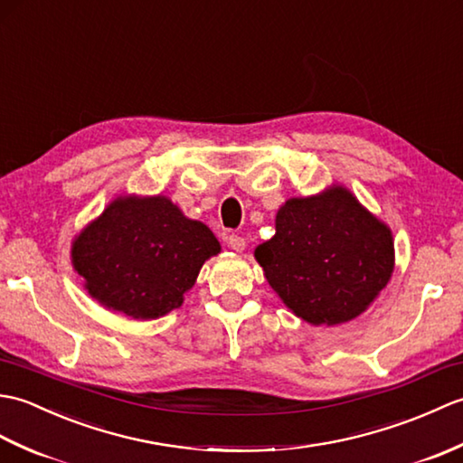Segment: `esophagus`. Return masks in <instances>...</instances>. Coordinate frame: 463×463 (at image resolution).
<instances>
[{"label": "esophagus", "mask_w": 463, "mask_h": 463, "mask_svg": "<svg viewBox=\"0 0 463 463\" xmlns=\"http://www.w3.org/2000/svg\"><path fill=\"white\" fill-rule=\"evenodd\" d=\"M226 244H229V249H232L234 252H242L244 247H247V242H244V239L239 237V234H231V237H226Z\"/></svg>", "instance_id": "esophagus-1"}]
</instances>
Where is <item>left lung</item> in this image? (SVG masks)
<instances>
[{
  "label": "left lung",
  "instance_id": "1",
  "mask_svg": "<svg viewBox=\"0 0 463 463\" xmlns=\"http://www.w3.org/2000/svg\"><path fill=\"white\" fill-rule=\"evenodd\" d=\"M264 279L294 317L312 326L358 318L390 282L396 252L390 226L348 186L292 196L274 219V237L254 249Z\"/></svg>",
  "mask_w": 463,
  "mask_h": 463
}]
</instances>
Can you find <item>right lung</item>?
<instances>
[{"mask_svg": "<svg viewBox=\"0 0 463 463\" xmlns=\"http://www.w3.org/2000/svg\"><path fill=\"white\" fill-rule=\"evenodd\" d=\"M221 242L165 194H119L71 241L73 270L107 310L155 320L179 308Z\"/></svg>", "mask_w": 463, "mask_h": 463, "instance_id": "right-lung-1", "label": "right lung"}]
</instances>
